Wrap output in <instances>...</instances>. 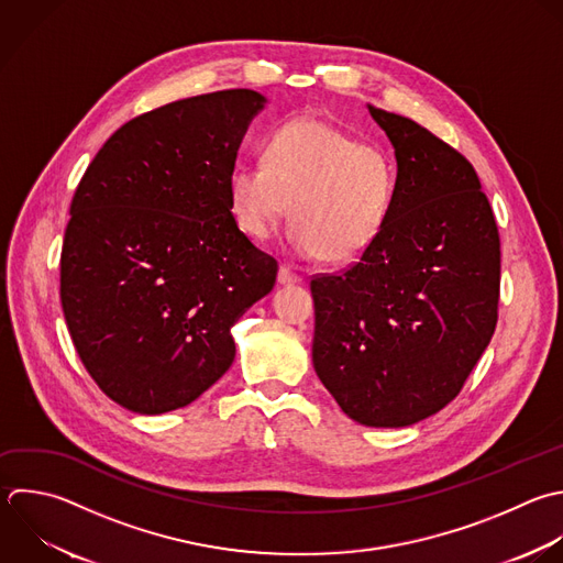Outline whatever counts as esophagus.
Returning a JSON list of instances; mask_svg holds the SVG:
<instances>
[{
  "mask_svg": "<svg viewBox=\"0 0 563 563\" xmlns=\"http://www.w3.org/2000/svg\"><path fill=\"white\" fill-rule=\"evenodd\" d=\"M277 279H279V284H284V286H286V284H301L303 275H301L299 271H295L292 266H288V264H282Z\"/></svg>",
  "mask_w": 563,
  "mask_h": 563,
  "instance_id": "obj_1",
  "label": "esophagus"
}]
</instances>
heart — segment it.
Wrapping results in <instances>:
<instances>
[{"mask_svg":"<svg viewBox=\"0 0 563 563\" xmlns=\"http://www.w3.org/2000/svg\"><path fill=\"white\" fill-rule=\"evenodd\" d=\"M396 198L394 154L314 117L273 130L264 161L238 163L229 174V205L242 233L268 240L290 207L292 249L332 264L352 262L376 242Z\"/></svg>","mask_w":563,"mask_h":563,"instance_id":"b5f03b06","label":"heart"}]
</instances>
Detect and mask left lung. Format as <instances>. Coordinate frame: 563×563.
<instances>
[{
  "instance_id": "8db88e82",
  "label": "left lung",
  "mask_w": 563,
  "mask_h": 563,
  "mask_svg": "<svg viewBox=\"0 0 563 563\" xmlns=\"http://www.w3.org/2000/svg\"><path fill=\"white\" fill-rule=\"evenodd\" d=\"M369 114L396 150L398 198L358 262L312 275V363L352 420L407 427L460 394L495 332L499 233L457 150L411 119Z\"/></svg>"
}]
</instances>
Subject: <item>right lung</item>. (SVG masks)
Returning <instances> with one entry per match:
<instances>
[{
	"label": "right lung",
	"mask_w": 563,
	"mask_h": 563,
	"mask_svg": "<svg viewBox=\"0 0 563 563\" xmlns=\"http://www.w3.org/2000/svg\"><path fill=\"white\" fill-rule=\"evenodd\" d=\"M253 90L167 103L119 128L88 165L62 249V306L81 363L121 407L189 405L233 363L231 328L277 279L235 224L229 174Z\"/></svg>",
	"instance_id": "1"
}]
</instances>
